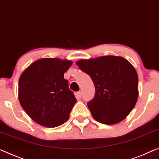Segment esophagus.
<instances>
[{
    "mask_svg": "<svg viewBox=\"0 0 159 159\" xmlns=\"http://www.w3.org/2000/svg\"><path fill=\"white\" fill-rule=\"evenodd\" d=\"M77 97H79V98H81V97H82V92L81 91L78 92L77 93Z\"/></svg>",
    "mask_w": 159,
    "mask_h": 159,
    "instance_id": "esophagus-1",
    "label": "esophagus"
}]
</instances>
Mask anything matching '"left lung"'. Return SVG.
<instances>
[{
    "label": "left lung",
    "instance_id": "left-lung-1",
    "mask_svg": "<svg viewBox=\"0 0 159 159\" xmlns=\"http://www.w3.org/2000/svg\"><path fill=\"white\" fill-rule=\"evenodd\" d=\"M76 65L94 82V97L87 103L93 118L104 124L124 120L138 99L139 80L134 66L114 55L80 60Z\"/></svg>",
    "mask_w": 159,
    "mask_h": 159
}]
</instances>
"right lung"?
<instances>
[{"label": "right lung", "mask_w": 159, "mask_h": 159, "mask_svg": "<svg viewBox=\"0 0 159 159\" xmlns=\"http://www.w3.org/2000/svg\"><path fill=\"white\" fill-rule=\"evenodd\" d=\"M72 62L59 58H42L22 72L18 82V99L28 115L36 123L53 128L68 120L77 102L64 73Z\"/></svg>", "instance_id": "obj_1"}]
</instances>
